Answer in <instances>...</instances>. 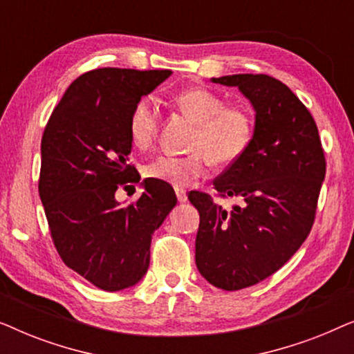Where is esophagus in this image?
Listing matches in <instances>:
<instances>
[{"label":"esophagus","instance_id":"esophagus-1","mask_svg":"<svg viewBox=\"0 0 354 354\" xmlns=\"http://www.w3.org/2000/svg\"><path fill=\"white\" fill-rule=\"evenodd\" d=\"M176 195L178 203H185L187 201V192L183 188H176Z\"/></svg>","mask_w":354,"mask_h":354}]
</instances>
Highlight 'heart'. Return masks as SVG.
<instances>
[{
	"mask_svg": "<svg viewBox=\"0 0 354 354\" xmlns=\"http://www.w3.org/2000/svg\"><path fill=\"white\" fill-rule=\"evenodd\" d=\"M177 108L196 122L187 156L153 158L145 166V176L182 188L206 174L207 164L227 167L243 156L253 137V119L241 106H225L214 91L195 86L176 96ZM159 109L156 100L145 96L133 106L129 119L130 140L137 148H148L158 135Z\"/></svg>",
	"mask_w": 354,
	"mask_h": 354,
	"instance_id": "heart-1",
	"label": "heart"
}]
</instances>
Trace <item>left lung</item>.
Listing matches in <instances>:
<instances>
[{
    "instance_id": "obj_1",
    "label": "left lung",
    "mask_w": 354,
    "mask_h": 354,
    "mask_svg": "<svg viewBox=\"0 0 354 354\" xmlns=\"http://www.w3.org/2000/svg\"><path fill=\"white\" fill-rule=\"evenodd\" d=\"M211 82L236 86L256 113L248 149L214 180L221 196L241 205L227 211L207 193L188 195L200 212L196 268L211 285L235 292L272 275L306 240L326 158L311 113L280 80L235 74Z\"/></svg>"
}]
</instances>
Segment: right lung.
Instances as JSON below:
<instances>
[{"label": "right lung", "mask_w": 354, "mask_h": 354, "mask_svg": "<svg viewBox=\"0 0 354 354\" xmlns=\"http://www.w3.org/2000/svg\"><path fill=\"white\" fill-rule=\"evenodd\" d=\"M171 74L115 67L86 72L66 90L43 133L38 192L51 239L67 268L106 292L143 279L154 230L177 205L172 188L149 178L132 205L115 200L120 185L140 182L127 164L133 106Z\"/></svg>", "instance_id": "1"}]
</instances>
